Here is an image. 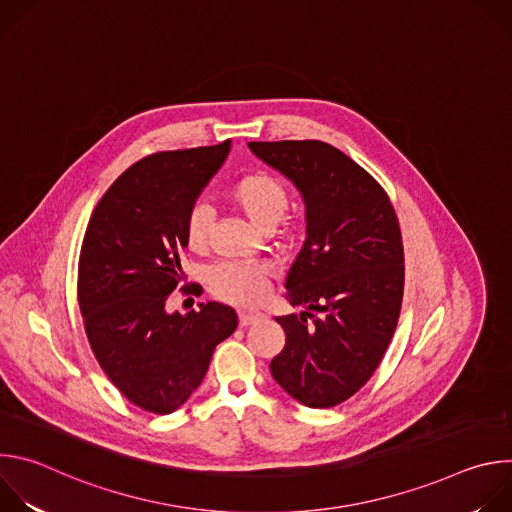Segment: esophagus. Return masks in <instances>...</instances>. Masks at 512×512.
<instances>
[{
	"label": "esophagus",
	"instance_id": "esophagus-1",
	"mask_svg": "<svg viewBox=\"0 0 512 512\" xmlns=\"http://www.w3.org/2000/svg\"><path fill=\"white\" fill-rule=\"evenodd\" d=\"M263 318H265V314H261V312H239V324L243 328L251 326V324H255V322H259Z\"/></svg>",
	"mask_w": 512,
	"mask_h": 512
}]
</instances>
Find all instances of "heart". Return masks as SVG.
Returning a JSON list of instances; mask_svg holds the SVG:
<instances>
[{"label": "heart", "mask_w": 512, "mask_h": 512, "mask_svg": "<svg viewBox=\"0 0 512 512\" xmlns=\"http://www.w3.org/2000/svg\"><path fill=\"white\" fill-rule=\"evenodd\" d=\"M225 200L237 208L247 221L267 233L271 231L289 206V194L283 182L267 172H249L237 178L227 190ZM210 235V212L196 206L186 216L184 239L192 253H202ZM271 271L267 265H243V267H214L208 273V287L212 294L225 302L239 306L259 304L269 285Z\"/></svg>", "instance_id": "b5f03b06"}]
</instances>
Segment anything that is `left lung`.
Here are the masks:
<instances>
[{"instance_id":"obj_1","label":"left lung","mask_w":512,"mask_h":512,"mask_svg":"<svg viewBox=\"0 0 512 512\" xmlns=\"http://www.w3.org/2000/svg\"><path fill=\"white\" fill-rule=\"evenodd\" d=\"M249 150L306 204V241L285 277V300L304 312L275 318L285 346L269 369L302 405L334 407L373 377L397 328L405 285L397 214L381 184L330 143L249 141Z\"/></svg>"}]
</instances>
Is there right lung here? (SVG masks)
Returning a JSON list of instances; mask_svg holds the SVG:
<instances>
[{
    "label": "right lung",
    "instance_id": "add662e5",
    "mask_svg": "<svg viewBox=\"0 0 512 512\" xmlns=\"http://www.w3.org/2000/svg\"><path fill=\"white\" fill-rule=\"evenodd\" d=\"M229 150L231 139L143 158L91 214L79 259L85 332L109 381L145 411L166 415L184 405L216 344L239 324L233 308L216 302L198 304L186 316L166 310L184 281L186 216Z\"/></svg>",
    "mask_w": 512,
    "mask_h": 512
}]
</instances>
